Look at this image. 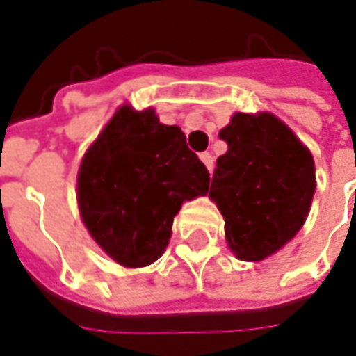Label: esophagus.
Wrapping results in <instances>:
<instances>
[{
    "instance_id": "obj_1",
    "label": "esophagus",
    "mask_w": 356,
    "mask_h": 356,
    "mask_svg": "<svg viewBox=\"0 0 356 356\" xmlns=\"http://www.w3.org/2000/svg\"><path fill=\"white\" fill-rule=\"evenodd\" d=\"M200 159L203 161V164L207 166V170H213V156H211V153H202L200 154Z\"/></svg>"
}]
</instances>
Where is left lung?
Masks as SVG:
<instances>
[{"instance_id": "8db88e82", "label": "left lung", "mask_w": 356, "mask_h": 356, "mask_svg": "<svg viewBox=\"0 0 356 356\" xmlns=\"http://www.w3.org/2000/svg\"><path fill=\"white\" fill-rule=\"evenodd\" d=\"M219 137L209 197L225 217L230 250L244 261L275 254L305 225L316 168L310 151L273 114H234Z\"/></svg>"}]
</instances>
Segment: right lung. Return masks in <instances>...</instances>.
<instances>
[{
	"instance_id": "1",
	"label": "right lung",
	"mask_w": 356,
	"mask_h": 356,
	"mask_svg": "<svg viewBox=\"0 0 356 356\" xmlns=\"http://www.w3.org/2000/svg\"><path fill=\"white\" fill-rule=\"evenodd\" d=\"M209 192V172L178 126L122 106L85 154L77 200L100 248L126 267L153 264L182 203Z\"/></svg>"
}]
</instances>
